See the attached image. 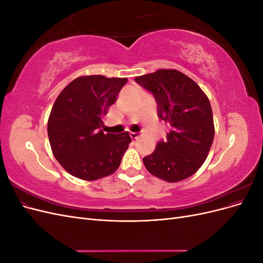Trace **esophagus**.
<instances>
[{"mask_svg": "<svg viewBox=\"0 0 263 263\" xmlns=\"http://www.w3.org/2000/svg\"><path fill=\"white\" fill-rule=\"evenodd\" d=\"M130 137H132V139H137L138 137H139V134L138 133H130Z\"/></svg>", "mask_w": 263, "mask_h": 263, "instance_id": "obj_1", "label": "esophagus"}]
</instances>
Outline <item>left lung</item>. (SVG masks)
<instances>
[{
  "instance_id": "obj_1",
  "label": "left lung",
  "mask_w": 263,
  "mask_h": 263,
  "mask_svg": "<svg viewBox=\"0 0 263 263\" xmlns=\"http://www.w3.org/2000/svg\"><path fill=\"white\" fill-rule=\"evenodd\" d=\"M151 92L158 117L171 130L158 141L153 154L142 159L146 169L166 182L184 180L201 168L214 139V121L209 98L192 79L174 69H161L135 78Z\"/></svg>"
}]
</instances>
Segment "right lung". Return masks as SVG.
Segmentation results:
<instances>
[{
  "label": "right lung",
  "instance_id": "right-lung-1",
  "mask_svg": "<svg viewBox=\"0 0 263 263\" xmlns=\"http://www.w3.org/2000/svg\"><path fill=\"white\" fill-rule=\"evenodd\" d=\"M126 82V78L79 77L58 95L47 129L54 158L71 176L93 181L118 169L129 134H104L101 127Z\"/></svg>",
  "mask_w": 263,
  "mask_h": 263
}]
</instances>
